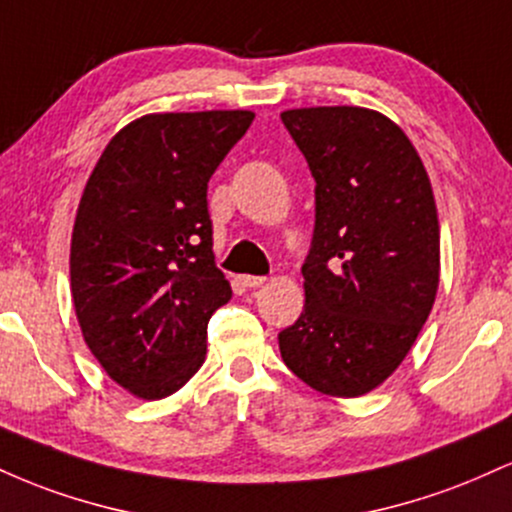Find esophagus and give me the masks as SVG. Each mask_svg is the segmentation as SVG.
Here are the masks:
<instances>
[{
	"instance_id": "1",
	"label": "esophagus",
	"mask_w": 512,
	"mask_h": 512,
	"mask_svg": "<svg viewBox=\"0 0 512 512\" xmlns=\"http://www.w3.org/2000/svg\"><path fill=\"white\" fill-rule=\"evenodd\" d=\"M264 281H267V279H264V276H250V274L240 276V284L248 286V289H257V286H262Z\"/></svg>"
}]
</instances>
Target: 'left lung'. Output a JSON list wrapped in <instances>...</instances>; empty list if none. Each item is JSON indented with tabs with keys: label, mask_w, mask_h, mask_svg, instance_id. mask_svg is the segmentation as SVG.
<instances>
[{
	"label": "left lung",
	"mask_w": 512,
	"mask_h": 512,
	"mask_svg": "<svg viewBox=\"0 0 512 512\" xmlns=\"http://www.w3.org/2000/svg\"><path fill=\"white\" fill-rule=\"evenodd\" d=\"M315 178L303 313L279 351L305 385L361 397L414 346L436 301L440 226L431 180L390 117L356 105L281 113Z\"/></svg>",
	"instance_id": "left-lung-1"
}]
</instances>
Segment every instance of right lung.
<instances>
[{
  "mask_svg": "<svg viewBox=\"0 0 512 512\" xmlns=\"http://www.w3.org/2000/svg\"><path fill=\"white\" fill-rule=\"evenodd\" d=\"M252 120L250 110L144 115L110 139L86 182L69 252L76 320L134 397L178 392L207 356L209 317L231 301L207 182Z\"/></svg>",
  "mask_w": 512,
  "mask_h": 512,
  "instance_id": "obj_1",
  "label": "right lung"
}]
</instances>
